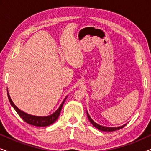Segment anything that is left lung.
<instances>
[{"instance_id":"left-lung-1","label":"left lung","mask_w":151,"mask_h":151,"mask_svg":"<svg viewBox=\"0 0 151 151\" xmlns=\"http://www.w3.org/2000/svg\"><path fill=\"white\" fill-rule=\"evenodd\" d=\"M86 114H87V117H88V119H89L90 122L96 128V129H98V130H100V131H117V130H119V129H122L123 127H124L125 126L127 125V124H126L122 126V127H103V126H101L100 124H98L95 122L91 118V117L89 116V115H88L87 111H86Z\"/></svg>"}]
</instances>
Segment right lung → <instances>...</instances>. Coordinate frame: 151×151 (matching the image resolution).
<instances>
[{
    "label": "right lung",
    "instance_id": "right-lung-1",
    "mask_svg": "<svg viewBox=\"0 0 151 151\" xmlns=\"http://www.w3.org/2000/svg\"><path fill=\"white\" fill-rule=\"evenodd\" d=\"M8 98H9V102L12 106L14 107V109H15V111L17 112V113L19 115V116L21 117V118L23 119V120L25 122L28 123L29 124L36 126V127H47V126L51 125V124H53L55 120L58 118L60 113L61 109L63 108V104L65 103L66 99H67V97L65 98V100H63V102H62V104L58 110L55 111V113H53V114L51 115H49V116H45V117H40V116H34V115H32L29 114H27V113L23 112L21 110H20L18 108L17 106H16L15 104H14V102H12L11 98H10L9 93H7Z\"/></svg>",
    "mask_w": 151,
    "mask_h": 151
}]
</instances>
